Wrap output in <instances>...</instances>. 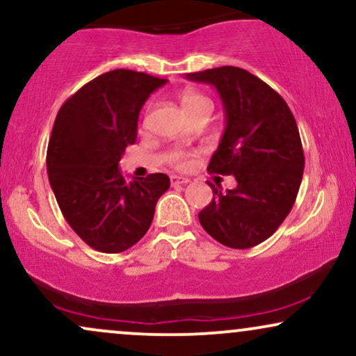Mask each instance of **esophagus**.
Returning <instances> with one entry per match:
<instances>
[{
  "instance_id": "34e87169",
  "label": "esophagus",
  "mask_w": 356,
  "mask_h": 356,
  "mask_svg": "<svg viewBox=\"0 0 356 356\" xmlns=\"http://www.w3.org/2000/svg\"><path fill=\"white\" fill-rule=\"evenodd\" d=\"M189 182L191 179L187 177H179V175H172V177H170V184H172V186H186V184Z\"/></svg>"
}]
</instances>
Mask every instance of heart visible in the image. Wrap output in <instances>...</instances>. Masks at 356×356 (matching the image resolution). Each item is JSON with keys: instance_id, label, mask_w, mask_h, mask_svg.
<instances>
[{"instance_id": "b5f03b06", "label": "heart", "mask_w": 356, "mask_h": 356, "mask_svg": "<svg viewBox=\"0 0 356 356\" xmlns=\"http://www.w3.org/2000/svg\"><path fill=\"white\" fill-rule=\"evenodd\" d=\"M181 102H182V108H184V111H186V113H187V111L197 108V106L211 104V102L207 101V97L202 96V94L195 92V91H186V92H184L182 97H181ZM174 162H175V165L182 167V165H186L187 161H186V157L182 156V154H175Z\"/></svg>"}]
</instances>
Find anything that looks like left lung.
<instances>
[{"instance_id":"1","label":"left lung","mask_w":356,"mask_h":356,"mask_svg":"<svg viewBox=\"0 0 356 356\" xmlns=\"http://www.w3.org/2000/svg\"><path fill=\"white\" fill-rule=\"evenodd\" d=\"M187 79L219 92L225 131L207 169L234 175L237 187L222 192L199 212L200 225L230 248L267 241L292 211L303 165L297 122L284 97L257 76L235 66L191 72Z\"/></svg>"}]
</instances>
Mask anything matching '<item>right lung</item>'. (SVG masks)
Wrapping results in <instances>:
<instances>
[{
  "mask_svg": "<svg viewBox=\"0 0 356 356\" xmlns=\"http://www.w3.org/2000/svg\"><path fill=\"white\" fill-rule=\"evenodd\" d=\"M167 79L114 70L74 92L56 115L48 144V177L71 229L104 254L127 250L152 224L165 174L129 182L119 170L124 151L136 143L137 119L147 97Z\"/></svg>",
  "mask_w": 356,
  "mask_h": 356,
  "instance_id": "add662e5",
  "label": "right lung"
}]
</instances>
